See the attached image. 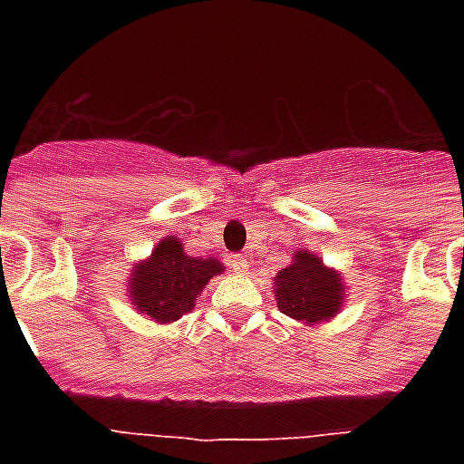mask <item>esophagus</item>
<instances>
[{
	"mask_svg": "<svg viewBox=\"0 0 464 464\" xmlns=\"http://www.w3.org/2000/svg\"><path fill=\"white\" fill-rule=\"evenodd\" d=\"M228 265L236 275H247V257H243V255H231Z\"/></svg>",
	"mask_w": 464,
	"mask_h": 464,
	"instance_id": "1",
	"label": "esophagus"
}]
</instances>
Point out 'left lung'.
Returning a JSON list of instances; mask_svg holds the SVG:
<instances>
[{
	"mask_svg": "<svg viewBox=\"0 0 464 464\" xmlns=\"http://www.w3.org/2000/svg\"><path fill=\"white\" fill-rule=\"evenodd\" d=\"M276 308L284 315L294 317L305 327L330 323L339 315L346 301L344 276L334 267H327L323 257L310 250H298L291 257L289 267L279 269L275 276Z\"/></svg>",
	"mask_w": 464,
	"mask_h": 464,
	"instance_id": "8db88e82",
	"label": "left lung"
}]
</instances>
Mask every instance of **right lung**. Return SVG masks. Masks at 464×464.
Here are the masks:
<instances>
[{
	"label": "right lung",
	"instance_id": "add662e5",
	"mask_svg": "<svg viewBox=\"0 0 464 464\" xmlns=\"http://www.w3.org/2000/svg\"><path fill=\"white\" fill-rule=\"evenodd\" d=\"M224 272L217 257H192L182 240L166 236L151 255L134 262L127 276V298L137 313L159 324H170L195 308L211 276Z\"/></svg>",
	"mask_w": 464,
	"mask_h": 464
}]
</instances>
